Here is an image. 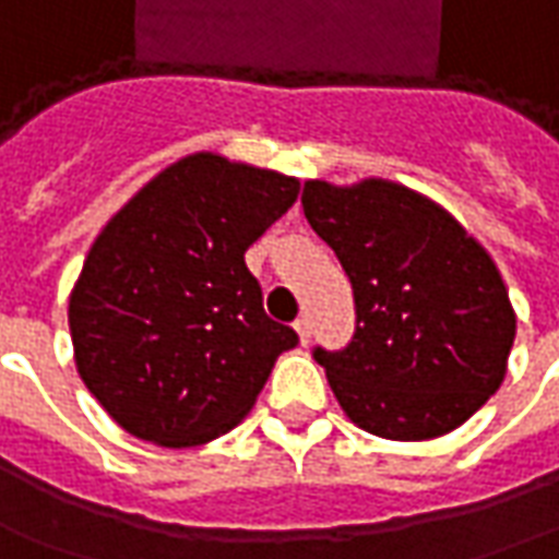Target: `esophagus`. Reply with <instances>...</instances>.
Here are the masks:
<instances>
[{"label":"esophagus","mask_w":559,"mask_h":559,"mask_svg":"<svg viewBox=\"0 0 559 559\" xmlns=\"http://www.w3.org/2000/svg\"><path fill=\"white\" fill-rule=\"evenodd\" d=\"M293 330H296V335H299V345H308V338H311V323H308V318L296 320V323H293Z\"/></svg>","instance_id":"1"}]
</instances>
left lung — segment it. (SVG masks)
I'll return each instance as SVG.
<instances>
[{
	"label": "left lung",
	"instance_id": "left-lung-1",
	"mask_svg": "<svg viewBox=\"0 0 559 559\" xmlns=\"http://www.w3.org/2000/svg\"><path fill=\"white\" fill-rule=\"evenodd\" d=\"M311 229L354 287L345 350H314L342 412L372 436L427 442L466 424L506 378L518 318L484 245L412 187L306 181Z\"/></svg>",
	"mask_w": 559,
	"mask_h": 559
}]
</instances>
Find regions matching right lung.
<instances>
[{"instance_id": "1", "label": "right lung", "mask_w": 559, "mask_h": 559, "mask_svg": "<svg viewBox=\"0 0 559 559\" xmlns=\"http://www.w3.org/2000/svg\"><path fill=\"white\" fill-rule=\"evenodd\" d=\"M299 181L212 151L151 178L103 226L69 296L81 381L135 439L193 448L241 424L296 333L245 251Z\"/></svg>"}]
</instances>
